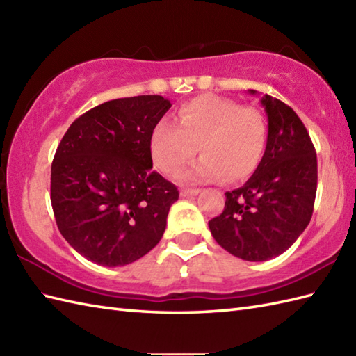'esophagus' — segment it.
I'll return each mask as SVG.
<instances>
[{"label": "esophagus", "mask_w": 356, "mask_h": 356, "mask_svg": "<svg viewBox=\"0 0 356 356\" xmlns=\"http://www.w3.org/2000/svg\"><path fill=\"white\" fill-rule=\"evenodd\" d=\"M200 193V190H197V188H194V190H190V188H185V190L180 191V195L182 197H190V195H197Z\"/></svg>", "instance_id": "34e87169"}]
</instances>
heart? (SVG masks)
I'll return each mask as SVG.
<instances>
[{
    "instance_id": "b5f03b06",
    "label": "heart",
    "mask_w": 356,
    "mask_h": 356,
    "mask_svg": "<svg viewBox=\"0 0 356 356\" xmlns=\"http://www.w3.org/2000/svg\"><path fill=\"white\" fill-rule=\"evenodd\" d=\"M153 163L166 176H177L199 149L200 161L184 180L240 182L259 168L268 147V124L259 110L232 99L202 95L182 104L176 125L159 120L149 133Z\"/></svg>"
}]
</instances>
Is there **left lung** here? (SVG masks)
Here are the masks:
<instances>
[{"label":"left lung","instance_id":"obj_1","mask_svg":"<svg viewBox=\"0 0 356 356\" xmlns=\"http://www.w3.org/2000/svg\"><path fill=\"white\" fill-rule=\"evenodd\" d=\"M257 95L255 90H249ZM268 147L248 182L225 193L223 213L208 222L225 251L266 261L289 249L311 222L316 194V153L289 105L264 95Z\"/></svg>","mask_w":356,"mask_h":356}]
</instances>
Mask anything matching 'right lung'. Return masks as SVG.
I'll return each instance as SVG.
<instances>
[{
    "mask_svg": "<svg viewBox=\"0 0 356 356\" xmlns=\"http://www.w3.org/2000/svg\"><path fill=\"white\" fill-rule=\"evenodd\" d=\"M170 108L157 95L120 97L64 134L51 163V208L59 232L87 260L125 266L161 241L179 191L151 170L148 142Z\"/></svg>",
    "mask_w": 356,
    "mask_h": 356,
    "instance_id": "add662e5",
    "label": "right lung"
}]
</instances>
